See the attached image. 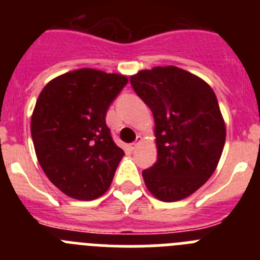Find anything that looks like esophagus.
Masks as SVG:
<instances>
[{
  "instance_id": "obj_1",
  "label": "esophagus",
  "mask_w": 260,
  "mask_h": 260,
  "mask_svg": "<svg viewBox=\"0 0 260 260\" xmlns=\"http://www.w3.org/2000/svg\"><path fill=\"white\" fill-rule=\"evenodd\" d=\"M141 141H142V138L139 137V135H138V137H137V139H135V142H134V143H132V150H133V151H134L135 148H137V147H138V144H139V142H141Z\"/></svg>"
}]
</instances>
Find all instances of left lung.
<instances>
[{
  "label": "left lung",
  "mask_w": 260,
  "mask_h": 260,
  "mask_svg": "<svg viewBox=\"0 0 260 260\" xmlns=\"http://www.w3.org/2000/svg\"><path fill=\"white\" fill-rule=\"evenodd\" d=\"M130 83L155 118L157 161L142 173L147 189L162 202L189 197L212 176L225 144L215 92L176 66L142 70Z\"/></svg>",
  "instance_id": "8db88e82"
}]
</instances>
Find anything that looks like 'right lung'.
Instances as JSON below:
<instances>
[{
    "instance_id": "obj_1",
    "label": "right lung",
    "mask_w": 260,
    "mask_h": 260,
    "mask_svg": "<svg viewBox=\"0 0 260 260\" xmlns=\"http://www.w3.org/2000/svg\"><path fill=\"white\" fill-rule=\"evenodd\" d=\"M127 84L121 74L80 69L50 80L31 118L36 156L50 182L79 201L109 189L123 152L105 122L114 99Z\"/></svg>"
}]
</instances>
